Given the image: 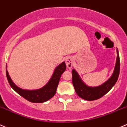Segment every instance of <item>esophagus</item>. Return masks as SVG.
<instances>
[{"mask_svg": "<svg viewBox=\"0 0 127 127\" xmlns=\"http://www.w3.org/2000/svg\"><path fill=\"white\" fill-rule=\"evenodd\" d=\"M66 64L67 68H72V66H73V59L71 57H67L66 60Z\"/></svg>", "mask_w": 127, "mask_h": 127, "instance_id": "34e87169", "label": "esophagus"}]
</instances>
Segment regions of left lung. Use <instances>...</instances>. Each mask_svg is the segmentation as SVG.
<instances>
[{"label":"left lung","mask_w":127,"mask_h":127,"mask_svg":"<svg viewBox=\"0 0 127 127\" xmlns=\"http://www.w3.org/2000/svg\"><path fill=\"white\" fill-rule=\"evenodd\" d=\"M117 60L112 74L105 82L97 86H90L86 84L78 72L73 69L72 71V82L75 91L79 96L84 100L92 101L97 100L106 94L116 83L120 73V58L117 48Z\"/></svg>","instance_id":"8db88e82"}]
</instances>
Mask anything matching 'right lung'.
<instances>
[{"label":"right lung","instance_id":"right-lung-1","mask_svg":"<svg viewBox=\"0 0 127 127\" xmlns=\"http://www.w3.org/2000/svg\"><path fill=\"white\" fill-rule=\"evenodd\" d=\"M66 69V64L64 61H63L58 66H56L51 78L48 81L47 83L42 87L37 89H24L18 87L12 81L10 76H9V74L7 71V65H6V76L11 87L20 95L31 102L42 103L48 101L55 95L61 74L64 72Z\"/></svg>","mask_w":127,"mask_h":127}]
</instances>
